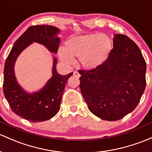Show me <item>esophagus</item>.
<instances>
[{"mask_svg": "<svg viewBox=\"0 0 152 152\" xmlns=\"http://www.w3.org/2000/svg\"><path fill=\"white\" fill-rule=\"evenodd\" d=\"M73 76H75L76 77H80L79 73L77 72V71H74V72H73Z\"/></svg>", "mask_w": 152, "mask_h": 152, "instance_id": "34e87169", "label": "esophagus"}]
</instances>
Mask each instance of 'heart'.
Instances as JSON below:
<instances>
[{
    "instance_id": "obj_1",
    "label": "heart",
    "mask_w": 152,
    "mask_h": 152,
    "mask_svg": "<svg viewBox=\"0 0 152 152\" xmlns=\"http://www.w3.org/2000/svg\"><path fill=\"white\" fill-rule=\"evenodd\" d=\"M113 46V40L108 34H80L67 39L63 49L58 50V56L61 61L68 64L73 63L74 58H79L82 67L91 70L105 62Z\"/></svg>"
}]
</instances>
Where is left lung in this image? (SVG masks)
Returning a JSON list of instances; mask_svg holds the SVG:
<instances>
[{
	"instance_id": "8db88e82",
	"label": "left lung",
	"mask_w": 152,
	"mask_h": 152,
	"mask_svg": "<svg viewBox=\"0 0 152 152\" xmlns=\"http://www.w3.org/2000/svg\"><path fill=\"white\" fill-rule=\"evenodd\" d=\"M146 64L137 45L115 34L107 61L90 71H79L80 89L91 113L108 121L134 110L146 87Z\"/></svg>"
}]
</instances>
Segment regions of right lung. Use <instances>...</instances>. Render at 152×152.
<instances>
[{
	"instance_id": "1",
	"label": "right lung",
	"mask_w": 152,
	"mask_h": 152,
	"mask_svg": "<svg viewBox=\"0 0 152 152\" xmlns=\"http://www.w3.org/2000/svg\"><path fill=\"white\" fill-rule=\"evenodd\" d=\"M61 30L50 25H36L26 29L15 42L6 58L4 66L3 93L11 110L17 115L30 122H42L56 115L61 107V102L68 79L72 76L59 74L56 71L57 58L53 56L52 76L39 91L30 93L20 86L14 72L16 59L33 42L42 45L50 52L57 53Z\"/></svg>"
}]
</instances>
